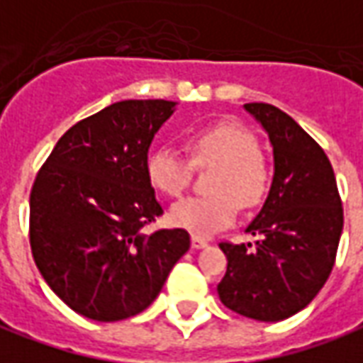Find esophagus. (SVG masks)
<instances>
[{
  "label": "esophagus",
  "mask_w": 363,
  "mask_h": 363,
  "mask_svg": "<svg viewBox=\"0 0 363 363\" xmlns=\"http://www.w3.org/2000/svg\"><path fill=\"white\" fill-rule=\"evenodd\" d=\"M191 244H192V248H204V246H208V242L204 240V238H201V236H192L191 238Z\"/></svg>",
  "instance_id": "34e87169"
}]
</instances>
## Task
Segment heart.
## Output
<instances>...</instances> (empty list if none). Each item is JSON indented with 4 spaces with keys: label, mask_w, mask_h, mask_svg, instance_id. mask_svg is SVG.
<instances>
[{
    "label": "heart",
    "mask_w": 363,
    "mask_h": 363,
    "mask_svg": "<svg viewBox=\"0 0 363 363\" xmlns=\"http://www.w3.org/2000/svg\"><path fill=\"white\" fill-rule=\"evenodd\" d=\"M191 161L172 147H157L147 157V177L162 194L177 196L191 182L194 167L214 164L211 194L184 196L169 211V220L196 236H211L233 223L238 204H262L272 184V167L258 150V140L236 121H216L186 137Z\"/></svg>",
    "instance_id": "heart-1"
}]
</instances>
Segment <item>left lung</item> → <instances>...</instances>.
I'll use <instances>...</instances> for the list:
<instances>
[{"label": "left lung", "mask_w": 363, "mask_h": 363, "mask_svg": "<svg viewBox=\"0 0 363 363\" xmlns=\"http://www.w3.org/2000/svg\"><path fill=\"white\" fill-rule=\"evenodd\" d=\"M244 109L262 123L274 147V179L246 233L252 244L220 242L226 274L218 298L228 310L260 322L290 318L310 304L336 262L344 208L324 149L290 115L268 103Z\"/></svg>", "instance_id": "1"}]
</instances>
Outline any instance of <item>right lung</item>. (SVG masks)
<instances>
[{"instance_id": "add662e5", "label": "right lung", "mask_w": 363, "mask_h": 363, "mask_svg": "<svg viewBox=\"0 0 363 363\" xmlns=\"http://www.w3.org/2000/svg\"><path fill=\"white\" fill-rule=\"evenodd\" d=\"M172 111L164 99L113 103L75 123L37 172L31 254L49 288L81 316L117 322L143 312L191 248L182 228L145 233L162 214L147 152Z\"/></svg>"}]
</instances>
